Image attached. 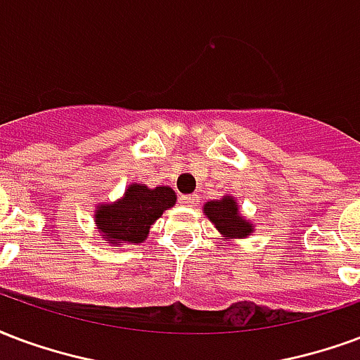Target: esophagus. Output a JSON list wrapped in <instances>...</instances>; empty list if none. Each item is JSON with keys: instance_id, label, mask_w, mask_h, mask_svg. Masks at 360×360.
<instances>
[{"instance_id": "esophagus-1", "label": "esophagus", "mask_w": 360, "mask_h": 360, "mask_svg": "<svg viewBox=\"0 0 360 360\" xmlns=\"http://www.w3.org/2000/svg\"><path fill=\"white\" fill-rule=\"evenodd\" d=\"M198 200H200L198 194H185L179 198L181 204H185V206H194V204H198Z\"/></svg>"}]
</instances>
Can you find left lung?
I'll use <instances>...</instances> for the list:
<instances>
[{
	"label": "left lung",
	"instance_id": "obj_1",
	"mask_svg": "<svg viewBox=\"0 0 360 360\" xmlns=\"http://www.w3.org/2000/svg\"><path fill=\"white\" fill-rule=\"evenodd\" d=\"M204 214L215 229L219 231L225 240L229 238H246L254 233V227L244 219L238 210V202L234 196H223L221 200H210L204 204Z\"/></svg>",
	"mask_w": 360,
	"mask_h": 360
}]
</instances>
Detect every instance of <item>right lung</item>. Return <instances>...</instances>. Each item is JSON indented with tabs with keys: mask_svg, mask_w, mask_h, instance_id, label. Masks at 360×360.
<instances>
[{
	"mask_svg": "<svg viewBox=\"0 0 360 360\" xmlns=\"http://www.w3.org/2000/svg\"><path fill=\"white\" fill-rule=\"evenodd\" d=\"M177 196L169 187L148 188L133 183L120 200L101 204L95 210V223L108 244H137L148 236L150 225L172 207Z\"/></svg>",
	"mask_w": 360,
	"mask_h": 360,
	"instance_id": "add662e5",
	"label": "right lung"
}]
</instances>
